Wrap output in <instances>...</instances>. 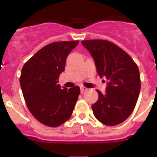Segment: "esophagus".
<instances>
[{"instance_id":"esophagus-1","label":"esophagus","mask_w":157,"mask_h":157,"mask_svg":"<svg viewBox=\"0 0 157 157\" xmlns=\"http://www.w3.org/2000/svg\"><path fill=\"white\" fill-rule=\"evenodd\" d=\"M80 90H81V92L83 93V92H85V91H86L88 89H87L86 87H85V86H81V87H80Z\"/></svg>"}]
</instances>
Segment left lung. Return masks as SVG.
<instances>
[{"label": "left lung", "mask_w": 157, "mask_h": 157, "mask_svg": "<svg viewBox=\"0 0 157 157\" xmlns=\"http://www.w3.org/2000/svg\"><path fill=\"white\" fill-rule=\"evenodd\" d=\"M82 44L94 58L100 77L108 80L106 94L97 90L99 97L92 105L94 116L105 125H118L130 116L138 101L141 90L138 66L111 41L86 40Z\"/></svg>", "instance_id": "left-lung-1"}]
</instances>
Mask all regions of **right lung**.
<instances>
[{
  "mask_svg": "<svg viewBox=\"0 0 157 157\" xmlns=\"http://www.w3.org/2000/svg\"><path fill=\"white\" fill-rule=\"evenodd\" d=\"M78 41H57L36 52L23 67L20 86L27 106L36 120L45 126L59 127L71 116L80 88H60L59 75L66 59Z\"/></svg>",
  "mask_w": 157,
  "mask_h": 157,
  "instance_id": "1",
  "label": "right lung"
}]
</instances>
